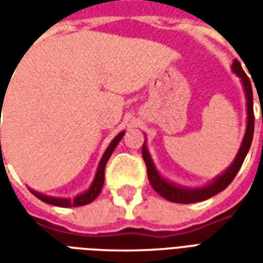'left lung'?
I'll list each match as a JSON object with an SVG mask.
<instances>
[{
  "label": "left lung",
  "instance_id": "8db88e82",
  "mask_svg": "<svg viewBox=\"0 0 263 263\" xmlns=\"http://www.w3.org/2000/svg\"><path fill=\"white\" fill-rule=\"evenodd\" d=\"M231 69L241 79V81H242L243 91H245V97H247V112H248V117H247V131H245V135H243L241 148L238 151L234 162H232L230 167L222 175L215 177L214 180L209 183L207 186H203V187L198 189H187L182 187V186H177V184H173V183L167 182L166 179H163L159 175V172L156 171V167H155L154 162H152V158L149 155L148 149H146L145 143H143L142 158L145 160V165H146V171H148L149 183H151V186L154 187L156 193H159L162 197H165L169 201L180 204H190L197 203V201H203V200L213 197L217 193L222 192L224 189L228 187V184L234 180V177L237 176L238 171L242 166L243 159H245V156L248 154L249 148H251V143H252V138H254V96H252V87H251V81H249L248 76L245 74V71L242 70V66H241V63L237 59L234 60Z\"/></svg>",
  "mask_w": 263,
  "mask_h": 263
}]
</instances>
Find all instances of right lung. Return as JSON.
I'll list each match as a JSON object with an SVG mask.
<instances>
[{
    "instance_id": "add662e5",
    "label": "right lung",
    "mask_w": 263,
    "mask_h": 263,
    "mask_svg": "<svg viewBox=\"0 0 263 263\" xmlns=\"http://www.w3.org/2000/svg\"><path fill=\"white\" fill-rule=\"evenodd\" d=\"M1 103H3V100H1ZM124 134H125L124 131L120 132V134H118V135L111 141V143L108 145V148H107V151L104 152L103 158H101V160H100V165H98L96 177H94L91 186H90V189H88L87 192L79 194V196H76L74 198L50 197V196H45V194L42 193H37V192H35V190H31L32 194H33V196H36L39 200H42L43 203L52 204V205H58V207H79V205H86V204L91 203L92 200H96V198H97V196L100 194V192H101V189H103L105 165H107V162H108L111 154H112V152H114V149L117 148L118 142H120L121 139H122V137H124Z\"/></svg>"
}]
</instances>
